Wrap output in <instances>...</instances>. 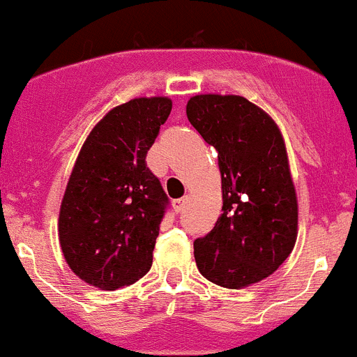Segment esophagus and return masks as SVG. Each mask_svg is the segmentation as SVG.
<instances>
[{
    "mask_svg": "<svg viewBox=\"0 0 357 357\" xmlns=\"http://www.w3.org/2000/svg\"><path fill=\"white\" fill-rule=\"evenodd\" d=\"M185 204H187V197H180V199H175L174 201L175 211H177V213H180V211H182L183 208H185Z\"/></svg>",
    "mask_w": 357,
    "mask_h": 357,
    "instance_id": "esophagus-1",
    "label": "esophagus"
}]
</instances>
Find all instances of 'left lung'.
<instances>
[{
    "instance_id": "obj_1",
    "label": "left lung",
    "mask_w": 357,
    "mask_h": 357,
    "mask_svg": "<svg viewBox=\"0 0 357 357\" xmlns=\"http://www.w3.org/2000/svg\"><path fill=\"white\" fill-rule=\"evenodd\" d=\"M185 112L217 151L222 175V215L194 241L197 269L231 290L259 283L288 259L298 234L297 192L280 126L239 95H194Z\"/></svg>"
}]
</instances>
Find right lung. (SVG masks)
<instances>
[{
  "label": "right lung",
  "instance_id": "add662e5",
  "mask_svg": "<svg viewBox=\"0 0 357 357\" xmlns=\"http://www.w3.org/2000/svg\"><path fill=\"white\" fill-rule=\"evenodd\" d=\"M168 97L111 109L76 158L59 213L63 259L77 278L118 290L146 276L168 197L147 168V151L168 119Z\"/></svg>",
  "mask_w": 357,
  "mask_h": 357
}]
</instances>
